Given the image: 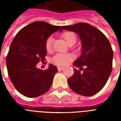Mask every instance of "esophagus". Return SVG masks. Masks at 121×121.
I'll return each mask as SVG.
<instances>
[{
	"instance_id": "obj_1",
	"label": "esophagus",
	"mask_w": 121,
	"mask_h": 121,
	"mask_svg": "<svg viewBox=\"0 0 121 121\" xmlns=\"http://www.w3.org/2000/svg\"><path fill=\"white\" fill-rule=\"evenodd\" d=\"M63 69H64L63 67H58V71H62Z\"/></svg>"
}]
</instances>
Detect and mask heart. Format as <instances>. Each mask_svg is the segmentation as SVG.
Returning <instances> with one entry per match:
<instances>
[{"label": "heart", "mask_w": 121, "mask_h": 121, "mask_svg": "<svg viewBox=\"0 0 121 121\" xmlns=\"http://www.w3.org/2000/svg\"><path fill=\"white\" fill-rule=\"evenodd\" d=\"M61 37L66 41L68 44L72 41H76V36L75 33L71 31H66L61 35ZM53 38L49 37L45 41V48L48 51L51 50L52 47ZM74 56L71 53H58L52 58V61L58 66H65L73 60Z\"/></svg>", "instance_id": "obj_1"}]
</instances>
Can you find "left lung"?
Listing matches in <instances>:
<instances>
[{
  "mask_svg": "<svg viewBox=\"0 0 121 121\" xmlns=\"http://www.w3.org/2000/svg\"><path fill=\"white\" fill-rule=\"evenodd\" d=\"M63 29L77 33L82 43V55L73 63L80 70L74 69L73 75L68 79V85L81 95L97 94L105 86L112 70L113 50L110 42L99 29L88 23L64 26L60 31Z\"/></svg>",
  "mask_w": 121,
  "mask_h": 121,
  "instance_id": "obj_1",
  "label": "left lung"
}]
</instances>
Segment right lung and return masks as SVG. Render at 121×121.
<instances>
[{
	"label": "right lung",
	"mask_w": 121,
	"mask_h": 121,
	"mask_svg": "<svg viewBox=\"0 0 121 121\" xmlns=\"http://www.w3.org/2000/svg\"><path fill=\"white\" fill-rule=\"evenodd\" d=\"M61 26L36 21L21 29L13 39L6 58L9 77L18 92L29 98L37 97L49 90L56 66L49 64L42 70L36 68L46 60V39Z\"/></svg>",
	"instance_id": "1"
}]
</instances>
